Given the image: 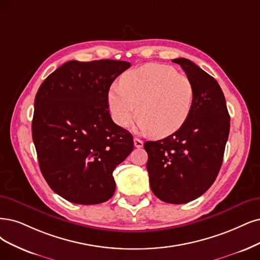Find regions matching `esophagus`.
I'll use <instances>...</instances> for the list:
<instances>
[{
	"label": "esophagus",
	"mask_w": 260,
	"mask_h": 260,
	"mask_svg": "<svg viewBox=\"0 0 260 260\" xmlns=\"http://www.w3.org/2000/svg\"><path fill=\"white\" fill-rule=\"evenodd\" d=\"M134 146L136 148H142L143 147V141L138 139V138H134Z\"/></svg>",
	"instance_id": "obj_1"
}]
</instances>
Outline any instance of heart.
<instances>
[{"label": "heart", "instance_id": "obj_1", "mask_svg": "<svg viewBox=\"0 0 260 260\" xmlns=\"http://www.w3.org/2000/svg\"><path fill=\"white\" fill-rule=\"evenodd\" d=\"M193 103L194 89L187 77L156 63L125 73L121 84H113L108 93L111 117L119 126H127L138 106V131L156 137L177 132L188 119Z\"/></svg>", "mask_w": 260, "mask_h": 260}]
</instances>
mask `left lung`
<instances>
[{"label":"left lung","mask_w":260,"mask_h":260,"mask_svg":"<svg viewBox=\"0 0 260 260\" xmlns=\"http://www.w3.org/2000/svg\"><path fill=\"white\" fill-rule=\"evenodd\" d=\"M193 84L189 117L170 136L146 141L150 186L157 198L181 205L200 197L215 181L223 162L230 117L217 81L195 63L178 57Z\"/></svg>","instance_id":"obj_1"}]
</instances>
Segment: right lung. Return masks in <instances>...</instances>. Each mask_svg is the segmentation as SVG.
<instances>
[{
  "label": "right lung",
  "mask_w": 260,
  "mask_h": 260,
  "mask_svg": "<svg viewBox=\"0 0 260 260\" xmlns=\"http://www.w3.org/2000/svg\"><path fill=\"white\" fill-rule=\"evenodd\" d=\"M131 63L70 61L47 77L34 101L32 137L48 185L78 205H98L115 190L114 168L134 149L132 134L109 113L108 92Z\"/></svg>",
  "instance_id": "1"
}]
</instances>
